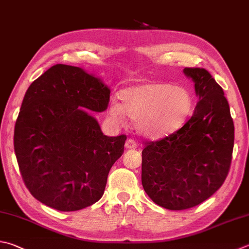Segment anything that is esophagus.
Segmentation results:
<instances>
[{
    "label": "esophagus",
    "mask_w": 249,
    "mask_h": 249,
    "mask_svg": "<svg viewBox=\"0 0 249 249\" xmlns=\"http://www.w3.org/2000/svg\"><path fill=\"white\" fill-rule=\"evenodd\" d=\"M124 147L126 149H132V148H137L138 147V144L137 142H135L134 140L132 139H129L128 141H126L125 144H124Z\"/></svg>",
    "instance_id": "obj_1"
}]
</instances>
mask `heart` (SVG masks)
Instances as JSON below:
<instances>
[{"label": "heart", "mask_w": 249, "mask_h": 249, "mask_svg": "<svg viewBox=\"0 0 249 249\" xmlns=\"http://www.w3.org/2000/svg\"><path fill=\"white\" fill-rule=\"evenodd\" d=\"M120 104L112 102L108 112L123 124L125 116L145 138L159 139L180 129L193 108V96L186 88L166 82H146L120 92Z\"/></svg>", "instance_id": "b5f03b06"}]
</instances>
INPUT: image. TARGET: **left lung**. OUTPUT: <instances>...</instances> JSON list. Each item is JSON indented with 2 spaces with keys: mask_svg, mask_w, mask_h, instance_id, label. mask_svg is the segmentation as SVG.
<instances>
[{
  "mask_svg": "<svg viewBox=\"0 0 249 249\" xmlns=\"http://www.w3.org/2000/svg\"><path fill=\"white\" fill-rule=\"evenodd\" d=\"M198 98L177 132L142 152V185L155 204L170 210L203 203L223 184L231 165L234 124L222 88L204 68H184Z\"/></svg>",
  "mask_w": 249,
  "mask_h": 249,
  "instance_id": "obj_1",
  "label": "left lung"
}]
</instances>
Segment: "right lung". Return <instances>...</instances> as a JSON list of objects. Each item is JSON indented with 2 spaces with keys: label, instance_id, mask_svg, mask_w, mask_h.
Masks as SVG:
<instances>
[{
  "label": "right lung",
  "instance_id": "right-lung-1",
  "mask_svg": "<svg viewBox=\"0 0 249 249\" xmlns=\"http://www.w3.org/2000/svg\"><path fill=\"white\" fill-rule=\"evenodd\" d=\"M110 89L80 67L58 64L35 80L22 100L14 148L28 190L60 212L93 205L104 194L125 135L107 137L91 111L108 107Z\"/></svg>",
  "mask_w": 249,
  "mask_h": 249
}]
</instances>
